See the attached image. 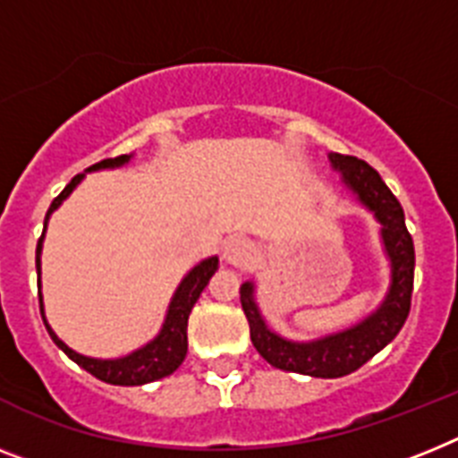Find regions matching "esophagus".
<instances>
[{
  "label": "esophagus",
  "mask_w": 458,
  "mask_h": 458,
  "mask_svg": "<svg viewBox=\"0 0 458 458\" xmlns=\"http://www.w3.org/2000/svg\"><path fill=\"white\" fill-rule=\"evenodd\" d=\"M253 256H256V249H253L251 242L244 240V237H233V240L223 247V259H225V263L235 265V267L249 265L253 260Z\"/></svg>",
  "instance_id": "1"
}]
</instances>
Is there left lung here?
<instances>
[{"mask_svg":"<svg viewBox=\"0 0 458 458\" xmlns=\"http://www.w3.org/2000/svg\"><path fill=\"white\" fill-rule=\"evenodd\" d=\"M330 163L342 172L344 183L382 223L384 249L391 259V288L386 301L366 321L317 342H291L265 326L253 302V284H242L240 301L247 314L251 342L270 366L310 377H344L382 352L405 324L414 288V242L407 233L405 214L377 170L366 160L342 153H330Z\"/></svg>","mask_w":458,"mask_h":458,"instance_id":"obj_1","label":"left lung"}]
</instances>
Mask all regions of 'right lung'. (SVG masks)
<instances>
[{"label":"right lung","mask_w":458,"mask_h":458,"mask_svg":"<svg viewBox=\"0 0 458 458\" xmlns=\"http://www.w3.org/2000/svg\"><path fill=\"white\" fill-rule=\"evenodd\" d=\"M130 156H118V157H109V160H102V163L92 165L90 170H102V167H118V165L128 163ZM83 179V174H76L72 182L64 186V191L57 195L55 199L51 202L48 211H46L44 218V230L46 223H48V216H51V211L60 207L64 198H67L72 191H74L76 183ZM41 240H44V233H41L39 242H37V276L41 275V265H39V253H41ZM218 270V259H207L193 267V270L188 272L186 279L179 284L176 288L174 298H172L170 312H167V318H165L163 330H160V335L156 337L153 342H148L146 347L137 349L130 356H123V359H114V360H99V359H88V356H81L76 353L74 349H69L60 337L55 335L51 330V326L46 324L44 317V305H41V293H39V307H41V318H44V326L48 330V335L53 337L57 347L63 349L67 353L69 359L79 363L83 370H88L92 377L102 379L106 384H118V386H140V384H148L156 382L160 377H167L176 368L182 366L183 359H186L188 352V314L193 310V305L198 302L199 293L205 291V286L209 284L211 275ZM37 286L41 288V279H37Z\"/></svg>","instance_id":"1"}]
</instances>
